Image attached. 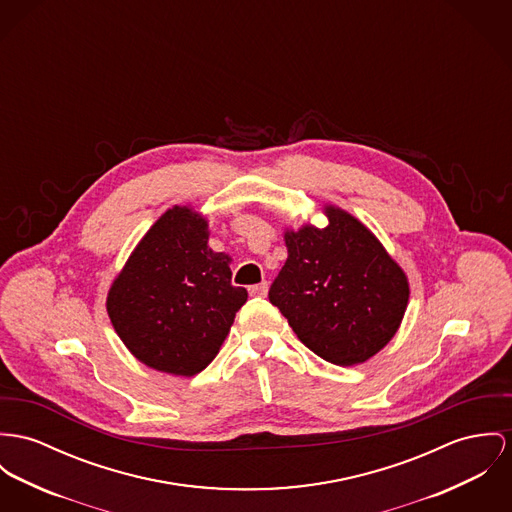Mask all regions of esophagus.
I'll list each match as a JSON object with an SVG mask.
<instances>
[{"label":"esophagus","mask_w":512,"mask_h":512,"mask_svg":"<svg viewBox=\"0 0 512 512\" xmlns=\"http://www.w3.org/2000/svg\"><path fill=\"white\" fill-rule=\"evenodd\" d=\"M267 292H269V282H267V280H263V282H259V284H253V286H249V294H251V296L265 298V296H267Z\"/></svg>","instance_id":"1"}]
</instances>
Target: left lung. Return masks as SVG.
<instances>
[{
    "instance_id": "obj_1",
    "label": "left lung",
    "mask_w": 512,
    "mask_h": 512,
    "mask_svg": "<svg viewBox=\"0 0 512 512\" xmlns=\"http://www.w3.org/2000/svg\"><path fill=\"white\" fill-rule=\"evenodd\" d=\"M327 216L323 230L286 232L288 259L269 300L310 351L337 366H353L394 337L409 284L364 224L333 206Z\"/></svg>"
}]
</instances>
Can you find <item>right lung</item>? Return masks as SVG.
I'll return each mask as SVG.
<instances>
[{"mask_svg": "<svg viewBox=\"0 0 512 512\" xmlns=\"http://www.w3.org/2000/svg\"><path fill=\"white\" fill-rule=\"evenodd\" d=\"M230 257L208 247V224L187 206L167 210L113 282L107 312L138 360L195 376L220 351L247 290L232 286Z\"/></svg>", "mask_w": 512, "mask_h": 512, "instance_id": "right-lung-1", "label": "right lung"}]
</instances>
